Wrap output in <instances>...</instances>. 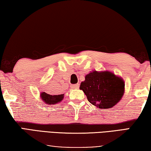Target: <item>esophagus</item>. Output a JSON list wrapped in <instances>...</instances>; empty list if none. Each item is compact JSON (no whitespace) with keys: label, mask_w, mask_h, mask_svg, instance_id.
<instances>
[{"label":"esophagus","mask_w":151,"mask_h":151,"mask_svg":"<svg viewBox=\"0 0 151 151\" xmlns=\"http://www.w3.org/2000/svg\"><path fill=\"white\" fill-rule=\"evenodd\" d=\"M71 88L72 89H78L79 88V84H78V83H76V84L71 85Z\"/></svg>","instance_id":"34e87169"}]
</instances>
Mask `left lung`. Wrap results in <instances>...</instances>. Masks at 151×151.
Segmentation results:
<instances>
[{
	"label": "left lung",
	"instance_id": "8db88e82",
	"mask_svg": "<svg viewBox=\"0 0 151 151\" xmlns=\"http://www.w3.org/2000/svg\"><path fill=\"white\" fill-rule=\"evenodd\" d=\"M80 89L88 101L99 109H110L119 103L125 92V82L109 71L92 70L86 75Z\"/></svg>",
	"mask_w": 151,
	"mask_h": 151
}]
</instances>
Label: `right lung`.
<instances>
[{
	"label": "right lung",
	"mask_w": 151,
	"mask_h": 151,
	"mask_svg": "<svg viewBox=\"0 0 151 151\" xmlns=\"http://www.w3.org/2000/svg\"><path fill=\"white\" fill-rule=\"evenodd\" d=\"M40 98L44 103L46 105H55V104L59 103L62 101L64 98V94L59 95H50L49 94L42 92L40 93Z\"/></svg>",
	"instance_id": "right-lung-1"
}]
</instances>
